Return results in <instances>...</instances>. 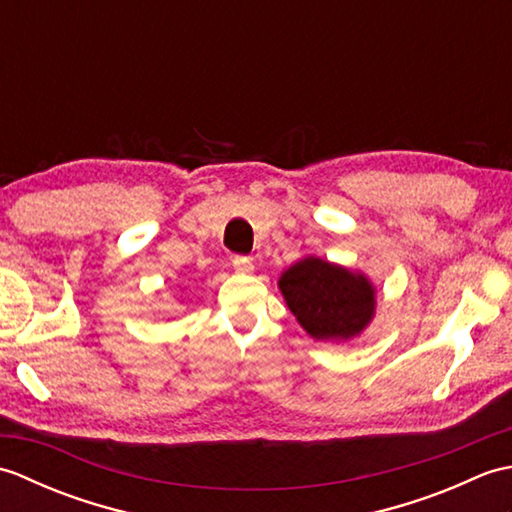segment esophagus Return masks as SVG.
I'll list each match as a JSON object with an SVG mask.
<instances>
[{
	"label": "esophagus",
	"instance_id": "34e87169",
	"mask_svg": "<svg viewBox=\"0 0 512 512\" xmlns=\"http://www.w3.org/2000/svg\"><path fill=\"white\" fill-rule=\"evenodd\" d=\"M233 268L237 270V273H242V275L253 273V259L237 255V257H233Z\"/></svg>",
	"mask_w": 512,
	"mask_h": 512
}]
</instances>
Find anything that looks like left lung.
I'll list each match as a JSON object with an SVG mask.
<instances>
[{
	"mask_svg": "<svg viewBox=\"0 0 512 512\" xmlns=\"http://www.w3.org/2000/svg\"><path fill=\"white\" fill-rule=\"evenodd\" d=\"M288 308L319 341L352 339L372 321L374 288L363 275L308 257L279 279Z\"/></svg>",
	"mask_w": 512,
	"mask_h": 512,
	"instance_id": "1",
	"label": "left lung"
}]
</instances>
